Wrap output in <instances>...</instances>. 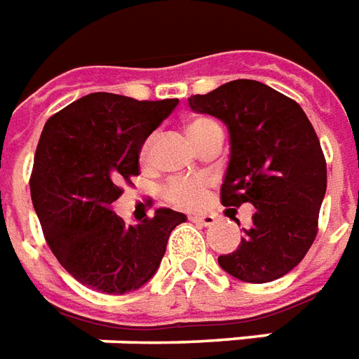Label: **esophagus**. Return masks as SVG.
<instances>
[{
	"instance_id": "1",
	"label": "esophagus",
	"mask_w": 359,
	"mask_h": 359,
	"mask_svg": "<svg viewBox=\"0 0 359 359\" xmlns=\"http://www.w3.org/2000/svg\"><path fill=\"white\" fill-rule=\"evenodd\" d=\"M190 220L196 222V224H201V226H213L215 222H217L213 215H192Z\"/></svg>"
}]
</instances>
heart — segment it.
Wrapping results in <instances>:
<instances>
[{"mask_svg": "<svg viewBox=\"0 0 359 359\" xmlns=\"http://www.w3.org/2000/svg\"><path fill=\"white\" fill-rule=\"evenodd\" d=\"M184 127H187L188 137H190L196 148H200L205 140L211 139L217 133H222L219 123L211 118H205V116H194V118L188 119ZM152 142V137L146 139V142L142 144V150H140V158L146 159L150 156ZM205 188V177H177V179H171L167 182L165 188H163V196H165L167 203H171V205L192 209V207H198L201 203Z\"/></svg>", "mask_w": 359, "mask_h": 359, "instance_id": "1", "label": "heart"}]
</instances>
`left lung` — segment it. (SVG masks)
I'll return each mask as SVG.
<instances>
[{
    "label": "left lung",
    "mask_w": 359,
    "mask_h": 359,
    "mask_svg": "<svg viewBox=\"0 0 359 359\" xmlns=\"http://www.w3.org/2000/svg\"><path fill=\"white\" fill-rule=\"evenodd\" d=\"M188 102L230 131L222 205H255L253 224L236 251L220 255V268L247 283L278 280L304 259L318 233L327 165L314 127L293 98L255 79L228 81Z\"/></svg>",
    "instance_id": "1"
}]
</instances>
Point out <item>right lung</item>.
<instances>
[{
  "label": "right lung",
  "instance_id": "right-lung-1",
  "mask_svg": "<svg viewBox=\"0 0 359 359\" xmlns=\"http://www.w3.org/2000/svg\"><path fill=\"white\" fill-rule=\"evenodd\" d=\"M179 104L177 98L91 93L47 119L30 175V194L57 261L79 283L123 294L150 280L184 215L161 207L127 226L112 211L140 172L148 135Z\"/></svg>",
  "mask_w": 359,
  "mask_h": 359
}]
</instances>
